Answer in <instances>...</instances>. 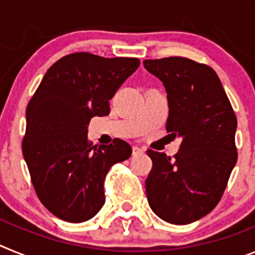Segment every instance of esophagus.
Wrapping results in <instances>:
<instances>
[{
	"instance_id": "34e87169",
	"label": "esophagus",
	"mask_w": 255,
	"mask_h": 255,
	"mask_svg": "<svg viewBox=\"0 0 255 255\" xmlns=\"http://www.w3.org/2000/svg\"><path fill=\"white\" fill-rule=\"evenodd\" d=\"M143 153H144V150L141 149V148L136 147V145H135V147H132V154L134 155H141Z\"/></svg>"
}]
</instances>
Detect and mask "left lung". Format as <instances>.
Instances as JSON below:
<instances>
[{
    "label": "left lung",
    "mask_w": 255,
    "mask_h": 255,
    "mask_svg": "<svg viewBox=\"0 0 255 255\" xmlns=\"http://www.w3.org/2000/svg\"><path fill=\"white\" fill-rule=\"evenodd\" d=\"M148 73L166 89V130L181 139L175 158L148 150L153 167L145 180L148 203L173 225L208 215L226 189L238 153V120L220 78L212 67L184 57L145 60Z\"/></svg>",
    "instance_id": "left-lung-1"
}]
</instances>
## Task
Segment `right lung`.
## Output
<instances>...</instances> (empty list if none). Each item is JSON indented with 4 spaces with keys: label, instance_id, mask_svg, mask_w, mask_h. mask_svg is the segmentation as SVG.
Segmentation results:
<instances>
[{
    "label": "right lung",
    "instance_id": "1",
    "mask_svg": "<svg viewBox=\"0 0 255 255\" xmlns=\"http://www.w3.org/2000/svg\"><path fill=\"white\" fill-rule=\"evenodd\" d=\"M140 65L138 58H105L78 52L44 74L26 107L22 154L39 200L61 220H91L105 204L108 170L131 155L121 139L92 147V117L107 116L120 85Z\"/></svg>",
    "mask_w": 255,
    "mask_h": 255
}]
</instances>
